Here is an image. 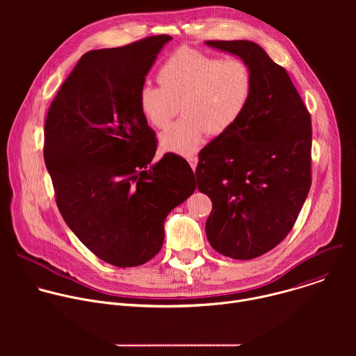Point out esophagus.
Listing matches in <instances>:
<instances>
[{"label":"esophagus","instance_id":"esophagus-1","mask_svg":"<svg viewBox=\"0 0 356 356\" xmlns=\"http://www.w3.org/2000/svg\"><path fill=\"white\" fill-rule=\"evenodd\" d=\"M187 162H188V165L191 166V169H193V170H195V168H197V163H198V159H197V156H188V158H187Z\"/></svg>","mask_w":356,"mask_h":356}]
</instances>
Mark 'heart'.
<instances>
[{"mask_svg": "<svg viewBox=\"0 0 356 356\" xmlns=\"http://www.w3.org/2000/svg\"><path fill=\"white\" fill-rule=\"evenodd\" d=\"M158 83L161 88L139 90V110L150 125L165 128L180 106L183 118L159 136L161 149L179 156L195 154L209 134L231 131L245 114L253 88L252 72L242 59H220L187 47L162 65Z\"/></svg>", "mask_w": 356, "mask_h": 356, "instance_id": "heart-1", "label": "heart"}]
</instances>
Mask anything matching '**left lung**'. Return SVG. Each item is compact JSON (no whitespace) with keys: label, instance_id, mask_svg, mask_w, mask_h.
Segmentation results:
<instances>
[{"label":"left lung","instance_id":"8db88e82","mask_svg":"<svg viewBox=\"0 0 356 356\" xmlns=\"http://www.w3.org/2000/svg\"><path fill=\"white\" fill-rule=\"evenodd\" d=\"M252 72L250 103L224 135L200 152L197 187L213 201L210 245L248 261L280 243L312 186V118L287 72L250 40H207Z\"/></svg>","mask_w":356,"mask_h":356}]
</instances>
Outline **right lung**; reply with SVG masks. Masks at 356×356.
I'll use <instances>...</instances> for the list:
<instances>
[{
  "label": "right lung",
  "mask_w": 356,
  "mask_h": 356,
  "mask_svg": "<svg viewBox=\"0 0 356 356\" xmlns=\"http://www.w3.org/2000/svg\"><path fill=\"white\" fill-rule=\"evenodd\" d=\"M169 35L90 50L50 104L43 156L59 211L74 235L118 268L146 264L161 250L168 214L195 190L180 156L156 152L139 90Z\"/></svg>",
  "instance_id": "right-lung-1"
}]
</instances>
